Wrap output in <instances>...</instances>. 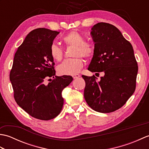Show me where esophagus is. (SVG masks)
Instances as JSON below:
<instances>
[{
	"instance_id": "obj_1",
	"label": "esophagus",
	"mask_w": 149,
	"mask_h": 149,
	"mask_svg": "<svg viewBox=\"0 0 149 149\" xmlns=\"http://www.w3.org/2000/svg\"><path fill=\"white\" fill-rule=\"evenodd\" d=\"M79 77H80V75L79 74H74V75H72V77L74 78V79H77V78H79Z\"/></svg>"
}]
</instances>
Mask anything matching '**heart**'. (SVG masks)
Wrapping results in <instances>:
<instances>
[{"label":"heart","mask_w":149,"mask_h":149,"mask_svg":"<svg viewBox=\"0 0 149 149\" xmlns=\"http://www.w3.org/2000/svg\"><path fill=\"white\" fill-rule=\"evenodd\" d=\"M63 41L68 46H73L72 56L75 58L65 59L57 67L60 75H74L79 72L83 66L82 56L86 59H90L95 53V48L92 43L84 42V36L77 31H72L63 38ZM50 53L55 61H61L63 58V50L56 44L50 46Z\"/></svg>","instance_id":"obj_1"}]
</instances>
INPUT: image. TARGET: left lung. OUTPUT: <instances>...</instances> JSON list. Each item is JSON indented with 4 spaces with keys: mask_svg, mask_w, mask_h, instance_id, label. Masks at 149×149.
Returning a JSON list of instances; mask_svg holds the SVG:
<instances>
[{
    "mask_svg": "<svg viewBox=\"0 0 149 149\" xmlns=\"http://www.w3.org/2000/svg\"><path fill=\"white\" fill-rule=\"evenodd\" d=\"M91 35L95 53L88 70L104 72V75L99 81L95 75H82L86 83L84 99L97 112H113L124 105L136 89L138 66L133 48L121 32L110 24L100 22L94 25Z\"/></svg>",
    "mask_w": 149,
    "mask_h": 149,
    "instance_id": "1",
    "label": "left lung"
}]
</instances>
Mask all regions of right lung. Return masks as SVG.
Returning <instances> with one entry per match:
<instances>
[{
    "instance_id": "right-lung-1",
    "label": "right lung",
    "mask_w": 149,
    "mask_h": 149,
    "mask_svg": "<svg viewBox=\"0 0 149 149\" xmlns=\"http://www.w3.org/2000/svg\"><path fill=\"white\" fill-rule=\"evenodd\" d=\"M59 33L45 28L31 31L15 53L9 74L16 102L42 120L53 119L60 113L64 102L62 91L73 80L70 75H55L50 48ZM50 77L52 82L45 84Z\"/></svg>"
}]
</instances>
